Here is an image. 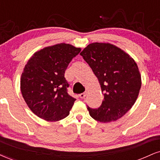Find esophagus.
Here are the masks:
<instances>
[{
    "label": "esophagus",
    "mask_w": 160,
    "mask_h": 160,
    "mask_svg": "<svg viewBox=\"0 0 160 160\" xmlns=\"http://www.w3.org/2000/svg\"><path fill=\"white\" fill-rule=\"evenodd\" d=\"M79 96L81 98H84V97L86 96V92H82V93L79 94V96Z\"/></svg>",
    "instance_id": "34e87169"
}]
</instances>
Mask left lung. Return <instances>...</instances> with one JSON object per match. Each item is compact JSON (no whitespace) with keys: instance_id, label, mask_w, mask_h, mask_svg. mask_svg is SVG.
Masks as SVG:
<instances>
[{"instance_id":"8db88e82","label":"left lung","mask_w":160,"mask_h":160,"mask_svg":"<svg viewBox=\"0 0 160 160\" xmlns=\"http://www.w3.org/2000/svg\"><path fill=\"white\" fill-rule=\"evenodd\" d=\"M97 77L104 100L99 108L88 106L92 118L101 122L120 119L132 108L141 88L137 63L119 47L92 43L80 53Z\"/></svg>"}]
</instances>
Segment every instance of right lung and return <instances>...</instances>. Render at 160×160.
I'll return each instance as SVG.
<instances>
[{
    "label": "right lung",
    "instance_id": "add662e5",
    "mask_svg": "<svg viewBox=\"0 0 160 160\" xmlns=\"http://www.w3.org/2000/svg\"><path fill=\"white\" fill-rule=\"evenodd\" d=\"M81 48L58 44L35 52L25 65L21 90L28 107L35 115L50 122L64 119L76 98L68 92L65 70Z\"/></svg>",
    "mask_w": 160,
    "mask_h": 160
}]
</instances>
